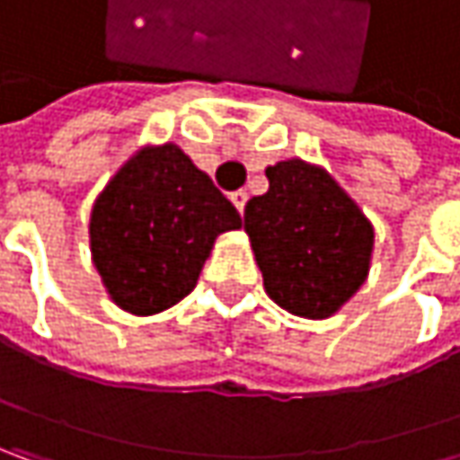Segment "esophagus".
<instances>
[{
	"label": "esophagus",
	"instance_id": "1",
	"mask_svg": "<svg viewBox=\"0 0 460 460\" xmlns=\"http://www.w3.org/2000/svg\"><path fill=\"white\" fill-rule=\"evenodd\" d=\"M231 203H234V208L239 210V213H244V206H247V192L244 190H236L229 195Z\"/></svg>",
	"mask_w": 460,
	"mask_h": 460
}]
</instances>
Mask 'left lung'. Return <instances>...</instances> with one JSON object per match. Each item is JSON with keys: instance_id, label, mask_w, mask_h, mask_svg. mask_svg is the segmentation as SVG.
I'll return each instance as SVG.
<instances>
[{"instance_id": "1", "label": "left lung", "mask_w": 460, "mask_h": 460, "mask_svg": "<svg viewBox=\"0 0 460 460\" xmlns=\"http://www.w3.org/2000/svg\"><path fill=\"white\" fill-rule=\"evenodd\" d=\"M265 174L268 192L244 208L265 293L288 314L330 319L368 278L373 224L319 164L293 156Z\"/></svg>"}]
</instances>
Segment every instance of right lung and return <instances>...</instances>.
Returning a JSON list of instances; mask_svg holds the SVG:
<instances>
[{
	"label": "right lung",
	"instance_id": "1",
	"mask_svg": "<svg viewBox=\"0 0 460 460\" xmlns=\"http://www.w3.org/2000/svg\"><path fill=\"white\" fill-rule=\"evenodd\" d=\"M242 218L177 144L133 151L94 198L90 252L111 301L151 316L198 283L216 239Z\"/></svg>",
	"mask_w": 460,
	"mask_h": 460
}]
</instances>
